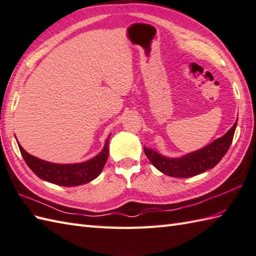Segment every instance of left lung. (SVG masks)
Wrapping results in <instances>:
<instances>
[{
    "instance_id": "left-lung-1",
    "label": "left lung",
    "mask_w": 256,
    "mask_h": 256,
    "mask_svg": "<svg viewBox=\"0 0 256 256\" xmlns=\"http://www.w3.org/2000/svg\"><path fill=\"white\" fill-rule=\"evenodd\" d=\"M236 122L220 138L198 151L182 155L180 158H167L146 146H144V153L152 165L167 176L176 178L196 176L198 174L212 170L225 156L234 139Z\"/></svg>"
}]
</instances>
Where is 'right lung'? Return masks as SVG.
Instances as JSON below:
<instances>
[{"mask_svg":"<svg viewBox=\"0 0 256 256\" xmlns=\"http://www.w3.org/2000/svg\"><path fill=\"white\" fill-rule=\"evenodd\" d=\"M110 136V134L105 141L103 150L96 156L74 164H56L40 160L27 153L18 141L17 143L26 164L40 179L58 186H77L92 182L101 174L108 158Z\"/></svg>","mask_w":256,"mask_h":256,"instance_id":"1","label":"right lung"}]
</instances>
